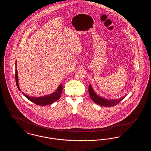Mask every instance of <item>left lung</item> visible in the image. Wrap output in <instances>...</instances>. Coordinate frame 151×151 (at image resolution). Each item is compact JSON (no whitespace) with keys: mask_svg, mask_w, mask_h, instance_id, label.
<instances>
[{"mask_svg":"<svg viewBox=\"0 0 151 151\" xmlns=\"http://www.w3.org/2000/svg\"><path fill=\"white\" fill-rule=\"evenodd\" d=\"M88 92H89V96H90L91 98L92 99V100H93L95 104L100 105L101 106H106V107H110V106H115L116 104H118L119 102H121L122 99H123V98L124 97H123L121 99H119V100H111L103 99L100 96H99L97 94L94 92V91L91 85L89 86Z\"/></svg>","mask_w":151,"mask_h":151,"instance_id":"1","label":"left lung"}]
</instances>
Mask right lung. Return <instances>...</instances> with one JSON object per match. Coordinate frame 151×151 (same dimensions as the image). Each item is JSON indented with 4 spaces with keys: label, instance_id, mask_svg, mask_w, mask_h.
Masks as SVG:
<instances>
[{
    "label": "right lung",
    "instance_id": "right-lung-1",
    "mask_svg": "<svg viewBox=\"0 0 151 151\" xmlns=\"http://www.w3.org/2000/svg\"><path fill=\"white\" fill-rule=\"evenodd\" d=\"M15 79H16V83L17 87L19 90H20L19 86V84H18V76H17V71L16 69V62ZM62 89H63L62 85L60 84L59 86H58L57 89L53 93H51L50 94L45 96L39 97H30L27 95H25L24 93L23 94L28 100L33 102L36 105H40V106H45V105L51 104L58 100L60 97V94L62 93Z\"/></svg>",
    "mask_w": 151,
    "mask_h": 151
}]
</instances>
